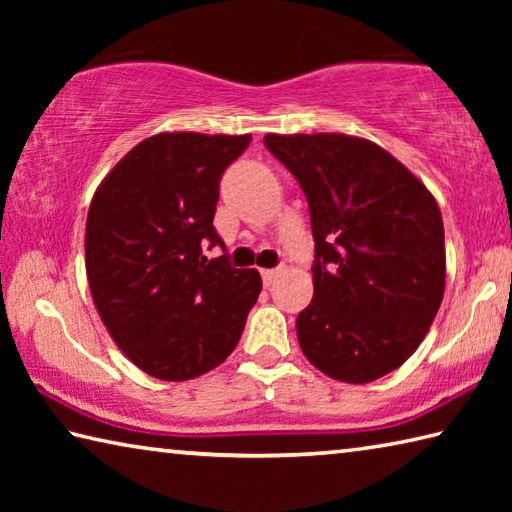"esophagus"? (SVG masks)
Returning <instances> with one entry per match:
<instances>
[{"label": "esophagus", "instance_id": "esophagus-1", "mask_svg": "<svg viewBox=\"0 0 512 512\" xmlns=\"http://www.w3.org/2000/svg\"><path fill=\"white\" fill-rule=\"evenodd\" d=\"M277 273H280V268H264V271H262V277H264V284H266V287H271V284L275 282Z\"/></svg>", "mask_w": 512, "mask_h": 512}]
</instances>
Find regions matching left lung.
I'll use <instances>...</instances> for the list:
<instances>
[{
    "label": "left lung",
    "instance_id": "obj_1",
    "mask_svg": "<svg viewBox=\"0 0 512 512\" xmlns=\"http://www.w3.org/2000/svg\"><path fill=\"white\" fill-rule=\"evenodd\" d=\"M307 196L314 300L296 320L327 377L368 384L418 350L445 293L436 198L379 144L343 133L264 137Z\"/></svg>",
    "mask_w": 512,
    "mask_h": 512
}]
</instances>
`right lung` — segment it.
<instances>
[{
  "label": "right lung",
  "mask_w": 512,
  "mask_h": 512,
  "mask_svg": "<svg viewBox=\"0 0 512 512\" xmlns=\"http://www.w3.org/2000/svg\"><path fill=\"white\" fill-rule=\"evenodd\" d=\"M250 135L160 133L121 158L94 192L85 271L103 325L146 375L187 381L237 348L262 291L255 268L207 259L219 180Z\"/></svg>",
  "instance_id": "add662e5"
}]
</instances>
